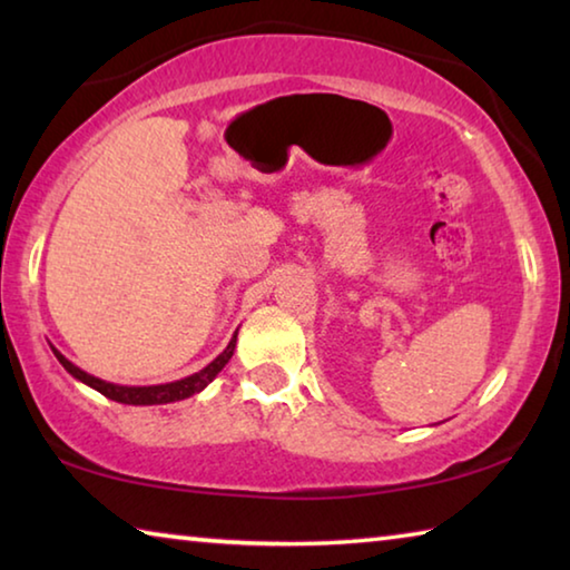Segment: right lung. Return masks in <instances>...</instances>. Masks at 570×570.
Here are the masks:
<instances>
[{
    "mask_svg": "<svg viewBox=\"0 0 570 570\" xmlns=\"http://www.w3.org/2000/svg\"><path fill=\"white\" fill-rule=\"evenodd\" d=\"M236 334H234V340L228 342L226 350L220 352L208 366H204V370H200V372L190 374V377L168 382V384H150V387H122V384H112V382L98 380V377H92V374L82 372L80 366H75L70 360H65V356L57 352L55 346H52V352H55L57 360H60V364L65 366L67 372L72 374L75 380H80V382L88 384V387L98 390L100 394H105V397L112 400V402H120V404H168V402H178V400L193 397V394H198L200 390H206L208 384L216 380V374L224 370L230 356H234Z\"/></svg>",
    "mask_w": 570,
    "mask_h": 570,
    "instance_id": "1",
    "label": "right lung"
}]
</instances>
